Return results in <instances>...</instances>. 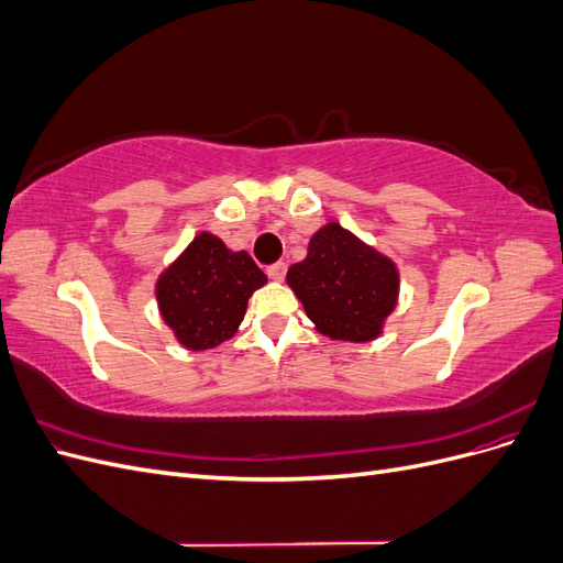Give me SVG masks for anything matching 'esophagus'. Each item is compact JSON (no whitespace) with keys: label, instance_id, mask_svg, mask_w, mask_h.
I'll return each mask as SVG.
<instances>
[{"label":"esophagus","instance_id":"34e87169","mask_svg":"<svg viewBox=\"0 0 563 563\" xmlns=\"http://www.w3.org/2000/svg\"><path fill=\"white\" fill-rule=\"evenodd\" d=\"M284 275H286V263H272V265H267V277L269 279H277V282H282L284 279Z\"/></svg>","mask_w":563,"mask_h":563}]
</instances>
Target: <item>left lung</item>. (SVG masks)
Returning a JSON list of instances; mask_svg holds the SVG:
<instances>
[{
	"label": "left lung",
	"instance_id": "1",
	"mask_svg": "<svg viewBox=\"0 0 563 563\" xmlns=\"http://www.w3.org/2000/svg\"><path fill=\"white\" fill-rule=\"evenodd\" d=\"M286 282L319 333L350 343L378 338L399 294L395 263L338 223L312 236L308 258L288 267Z\"/></svg>",
	"mask_w": 563,
	"mask_h": 563
}]
</instances>
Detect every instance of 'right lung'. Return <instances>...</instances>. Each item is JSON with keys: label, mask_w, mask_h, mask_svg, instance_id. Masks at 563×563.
<instances>
[{"label": "right lung", "mask_w": 563, "mask_h": 563, "mask_svg": "<svg viewBox=\"0 0 563 563\" xmlns=\"http://www.w3.org/2000/svg\"><path fill=\"white\" fill-rule=\"evenodd\" d=\"M267 282L246 251H230L201 232L157 282L164 321L190 350H211L232 338L251 294Z\"/></svg>", "instance_id": "1"}]
</instances>
